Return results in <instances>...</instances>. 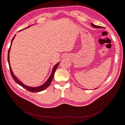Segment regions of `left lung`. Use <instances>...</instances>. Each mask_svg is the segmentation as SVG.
<instances>
[{"label":"left lung","instance_id":"1","mask_svg":"<svg viewBox=\"0 0 125 125\" xmlns=\"http://www.w3.org/2000/svg\"><path fill=\"white\" fill-rule=\"evenodd\" d=\"M91 26H92V27L94 28H96V29H99V28H101L102 26H98V25H96L95 24H94L93 23H91ZM97 88H95V89H96Z\"/></svg>","mask_w":125,"mask_h":125}]
</instances>
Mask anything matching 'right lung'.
<instances>
[{
    "mask_svg": "<svg viewBox=\"0 0 125 125\" xmlns=\"http://www.w3.org/2000/svg\"><path fill=\"white\" fill-rule=\"evenodd\" d=\"M31 25V26H32ZM30 26H28V27L24 29H27L28 28H29ZM15 36H16V35H15L14 36V37H13V39H12V40H11V44H10V48L9 49V51H8V63H9V68H10V73H11V75H12V77L13 79V80L15 81V82H16L17 83H18L19 85H20V86H21L22 87H23V88L25 89L26 90H27L28 91H29L31 92H33V93H35V92H41V91H42L45 90L46 89H47L48 87L49 86V85H50L51 83V82L52 81V79H53V77H54V74H55V73L56 71V70L57 69V68L58 66L59 65V62H58L57 63H56V65L54 66V67H53V68H52V73L50 75V77L48 78V79H47V80L45 82L44 84H43L42 85H41L40 86H36V87H32V86H27L25 84H24L23 83L21 82L19 79L17 78V77L13 73V71L12 70V69H11V66H10V61H9V53H10V49H11V45H12V41L13 40H14Z\"/></svg>",
    "mask_w": 125,
    "mask_h": 125,
    "instance_id": "right-lung-1",
    "label": "right lung"
}]
</instances>
